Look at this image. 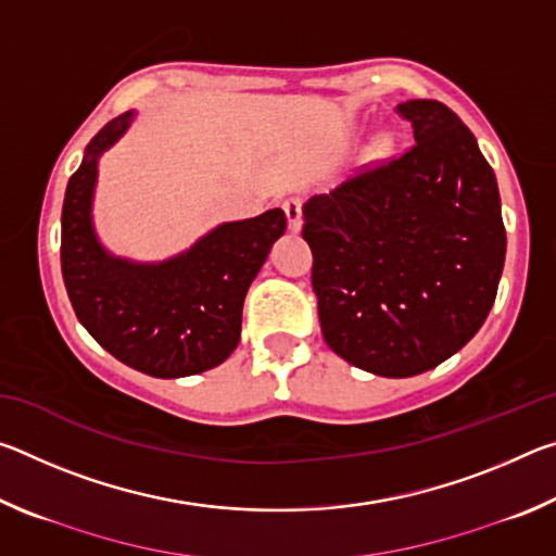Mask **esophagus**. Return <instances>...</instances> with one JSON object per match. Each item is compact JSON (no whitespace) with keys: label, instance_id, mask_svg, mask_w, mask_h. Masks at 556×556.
Wrapping results in <instances>:
<instances>
[{"label":"esophagus","instance_id":"obj_1","mask_svg":"<svg viewBox=\"0 0 556 556\" xmlns=\"http://www.w3.org/2000/svg\"><path fill=\"white\" fill-rule=\"evenodd\" d=\"M285 213H287V223L291 232L301 230V223H304V215H301V201L299 199H289L285 201Z\"/></svg>","mask_w":556,"mask_h":556}]
</instances>
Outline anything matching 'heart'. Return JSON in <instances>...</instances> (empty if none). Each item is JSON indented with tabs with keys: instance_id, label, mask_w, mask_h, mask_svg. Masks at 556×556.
I'll use <instances>...</instances> for the list:
<instances>
[{
	"instance_id": "heart-1",
	"label": "heart",
	"mask_w": 556,
	"mask_h": 556,
	"mask_svg": "<svg viewBox=\"0 0 556 556\" xmlns=\"http://www.w3.org/2000/svg\"><path fill=\"white\" fill-rule=\"evenodd\" d=\"M392 137L390 135H380L378 139H375V154L378 156H388L392 152Z\"/></svg>"
}]
</instances>
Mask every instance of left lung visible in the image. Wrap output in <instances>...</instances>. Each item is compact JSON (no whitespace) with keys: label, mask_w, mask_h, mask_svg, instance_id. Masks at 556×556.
I'll return each mask as SVG.
<instances>
[{"label":"left lung","mask_w":556,"mask_h":556,"mask_svg":"<svg viewBox=\"0 0 556 556\" xmlns=\"http://www.w3.org/2000/svg\"><path fill=\"white\" fill-rule=\"evenodd\" d=\"M397 115L414 144L304 205L328 348L412 378L458 353L491 312L505 262L501 193L476 137L439 100Z\"/></svg>","instance_id":"1"}]
</instances>
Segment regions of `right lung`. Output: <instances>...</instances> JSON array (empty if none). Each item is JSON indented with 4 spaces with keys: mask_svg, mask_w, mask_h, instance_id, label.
Returning <instances> with one entry per match:
<instances>
[{
    "mask_svg": "<svg viewBox=\"0 0 556 556\" xmlns=\"http://www.w3.org/2000/svg\"><path fill=\"white\" fill-rule=\"evenodd\" d=\"M131 119L135 112H125L90 139L65 188L63 281L78 321L110 355L152 378H186L215 368L238 348L244 294L285 235L287 215L271 208L223 223L164 262L110 255L92 225V195L102 152Z\"/></svg>",
    "mask_w": 556,
    "mask_h": 556,
    "instance_id": "right-lung-1",
    "label": "right lung"
}]
</instances>
